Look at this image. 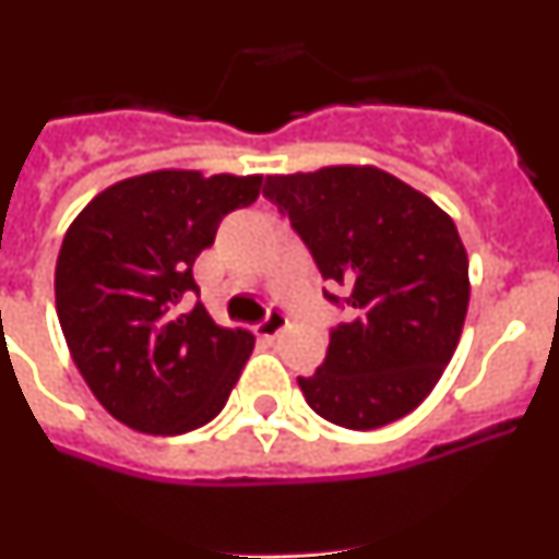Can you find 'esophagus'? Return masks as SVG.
Returning a JSON list of instances; mask_svg holds the SVG:
<instances>
[{
  "instance_id": "obj_1",
  "label": "esophagus",
  "mask_w": 559,
  "mask_h": 559,
  "mask_svg": "<svg viewBox=\"0 0 559 559\" xmlns=\"http://www.w3.org/2000/svg\"><path fill=\"white\" fill-rule=\"evenodd\" d=\"M285 324H288V316H285V310L269 308V313H265L263 322L257 324V335H263V338H276V335L285 330Z\"/></svg>"
}]
</instances>
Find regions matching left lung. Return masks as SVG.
Returning <instances> with one entry per match:
<instances>
[{"instance_id": "1", "label": "left lung", "mask_w": 559, "mask_h": 559, "mask_svg": "<svg viewBox=\"0 0 559 559\" xmlns=\"http://www.w3.org/2000/svg\"><path fill=\"white\" fill-rule=\"evenodd\" d=\"M263 195L338 288L324 299L349 308L322 367L296 378L308 406L353 431L412 414L451 364L471 299L453 221L378 167L269 176Z\"/></svg>"}]
</instances>
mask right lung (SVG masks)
Masks as SVG:
<instances>
[{
    "label": "right lung",
    "instance_id": "add662e5",
    "mask_svg": "<svg viewBox=\"0 0 559 559\" xmlns=\"http://www.w3.org/2000/svg\"><path fill=\"white\" fill-rule=\"evenodd\" d=\"M263 176L156 170L108 187L72 221L56 308L75 367L122 426L156 437L221 414L254 335L212 322L192 280L221 221L254 204Z\"/></svg>",
    "mask_w": 559,
    "mask_h": 559
}]
</instances>
